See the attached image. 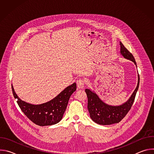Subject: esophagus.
<instances>
[{
  "label": "esophagus",
  "instance_id": "1",
  "mask_svg": "<svg viewBox=\"0 0 154 154\" xmlns=\"http://www.w3.org/2000/svg\"><path fill=\"white\" fill-rule=\"evenodd\" d=\"M85 81L83 79H79V80H77V87L80 89H83L85 85Z\"/></svg>",
  "mask_w": 154,
  "mask_h": 154
}]
</instances>
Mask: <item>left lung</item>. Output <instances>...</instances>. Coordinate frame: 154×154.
<instances>
[{
  "instance_id": "left-lung-1",
  "label": "left lung",
  "mask_w": 154,
  "mask_h": 154,
  "mask_svg": "<svg viewBox=\"0 0 154 154\" xmlns=\"http://www.w3.org/2000/svg\"><path fill=\"white\" fill-rule=\"evenodd\" d=\"M120 53L124 58L137 63L134 56L120 42ZM140 77L138 75V83L136 88L129 99L120 105H110L103 102L98 95L90 89H86L88 97V109L90 118L96 123L100 125H111L119 122L127 114L134 102L139 88Z\"/></svg>"
}]
</instances>
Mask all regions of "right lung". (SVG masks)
<instances>
[{"label": "right lung", "mask_w": 154, "mask_h": 154, "mask_svg": "<svg viewBox=\"0 0 154 154\" xmlns=\"http://www.w3.org/2000/svg\"><path fill=\"white\" fill-rule=\"evenodd\" d=\"M14 97L20 108L27 117L33 123L39 126L56 124L63 118L68 101L72 94L75 91V83L68 86L53 99L46 103L34 105L21 100L16 94L11 85Z\"/></svg>", "instance_id": "add662e5"}]
</instances>
